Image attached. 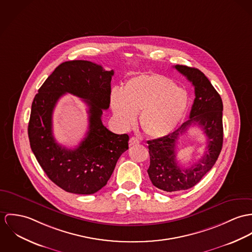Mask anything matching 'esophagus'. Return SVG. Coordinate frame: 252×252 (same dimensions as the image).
Listing matches in <instances>:
<instances>
[{
	"label": "esophagus",
	"mask_w": 252,
	"mask_h": 252,
	"mask_svg": "<svg viewBox=\"0 0 252 252\" xmlns=\"http://www.w3.org/2000/svg\"><path fill=\"white\" fill-rule=\"evenodd\" d=\"M136 144H139V140L137 139V138H135V137H131V138L129 139V145H130V146H132V145H136Z\"/></svg>",
	"instance_id": "esophagus-1"
}]
</instances>
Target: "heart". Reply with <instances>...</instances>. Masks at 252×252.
<instances>
[{
  "label": "heart",
  "mask_w": 252,
  "mask_h": 252,
  "mask_svg": "<svg viewBox=\"0 0 252 252\" xmlns=\"http://www.w3.org/2000/svg\"><path fill=\"white\" fill-rule=\"evenodd\" d=\"M188 105V93L157 73L136 75L126 82L123 90L111 92V107L118 124L129 128L139 112L140 126L152 138L164 137L174 131L184 119Z\"/></svg>",
  "instance_id": "b5f03b06"
}]
</instances>
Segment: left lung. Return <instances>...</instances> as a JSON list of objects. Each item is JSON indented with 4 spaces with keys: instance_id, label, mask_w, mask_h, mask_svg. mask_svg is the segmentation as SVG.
<instances>
[{
    "instance_id": "1",
    "label": "left lung",
    "mask_w": 252,
    "mask_h": 252,
    "mask_svg": "<svg viewBox=\"0 0 252 252\" xmlns=\"http://www.w3.org/2000/svg\"><path fill=\"white\" fill-rule=\"evenodd\" d=\"M175 68L194 86L195 98L189 119L166 136L147 142L150 180L156 188L167 192L187 190L198 184L215 165L223 143V104L220 94L201 70L180 64ZM192 124L202 127L208 146L204 156L191 168H180L175 158V142Z\"/></svg>"
}]
</instances>
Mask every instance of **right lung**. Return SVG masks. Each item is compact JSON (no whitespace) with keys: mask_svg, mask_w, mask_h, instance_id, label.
I'll return each mask as SVG.
<instances>
[{"mask_svg":"<svg viewBox=\"0 0 252 252\" xmlns=\"http://www.w3.org/2000/svg\"><path fill=\"white\" fill-rule=\"evenodd\" d=\"M113 75L114 70L89 61L64 62L39 88L32 103L31 149L47 177L67 192L93 194L101 189L128 149V135L113 133L101 121L103 110L110 105ZM66 92L86 99L89 106V129L75 149L58 144L52 130L53 110Z\"/></svg>","mask_w":252,"mask_h":252,"instance_id":"1","label":"right lung"}]
</instances>
